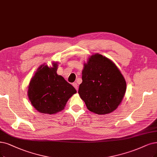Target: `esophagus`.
Masks as SVG:
<instances>
[{
    "mask_svg": "<svg viewBox=\"0 0 157 157\" xmlns=\"http://www.w3.org/2000/svg\"><path fill=\"white\" fill-rule=\"evenodd\" d=\"M72 85L74 86V87L76 89V90H78V83H73V84H72Z\"/></svg>",
    "mask_w": 157,
    "mask_h": 157,
    "instance_id": "esophagus-1",
    "label": "esophagus"
}]
</instances>
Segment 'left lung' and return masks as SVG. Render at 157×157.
Returning <instances> with one entry per match:
<instances>
[{"instance_id":"1","label":"left lung","mask_w":157,"mask_h":157,"mask_svg":"<svg viewBox=\"0 0 157 157\" xmlns=\"http://www.w3.org/2000/svg\"><path fill=\"white\" fill-rule=\"evenodd\" d=\"M78 93L90 111L111 113L118 107L126 90V82L119 69L108 58L96 54L85 64Z\"/></svg>"}]
</instances>
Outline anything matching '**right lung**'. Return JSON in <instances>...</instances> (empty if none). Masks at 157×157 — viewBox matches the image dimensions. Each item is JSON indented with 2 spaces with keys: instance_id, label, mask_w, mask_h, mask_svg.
Returning <instances> with one entry per match:
<instances>
[{
  "instance_id": "right-lung-1",
  "label": "right lung",
  "mask_w": 157,
  "mask_h": 157,
  "mask_svg": "<svg viewBox=\"0 0 157 157\" xmlns=\"http://www.w3.org/2000/svg\"><path fill=\"white\" fill-rule=\"evenodd\" d=\"M57 67L56 63L52 68L40 67L29 85V99L34 108L41 113L52 114L61 111L76 92L72 85L57 74Z\"/></svg>"
}]
</instances>
